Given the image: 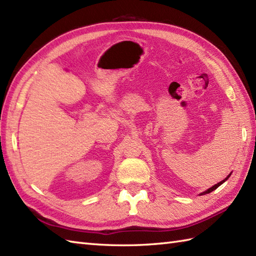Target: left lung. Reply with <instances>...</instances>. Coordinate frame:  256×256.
<instances>
[{"label": "left lung", "instance_id": "8db88e82", "mask_svg": "<svg viewBox=\"0 0 256 256\" xmlns=\"http://www.w3.org/2000/svg\"><path fill=\"white\" fill-rule=\"evenodd\" d=\"M229 177H230V175H229V176H228V177H226V179H224V180H222V182H218V184H214V186H212L211 188H209L208 190H206V192H204L202 194H200L199 196H202V194H209V192H214V189H216V188H218V187L220 186V184H224V182L226 180V179H228V178H229Z\"/></svg>", "mask_w": 256, "mask_h": 256}]
</instances>
